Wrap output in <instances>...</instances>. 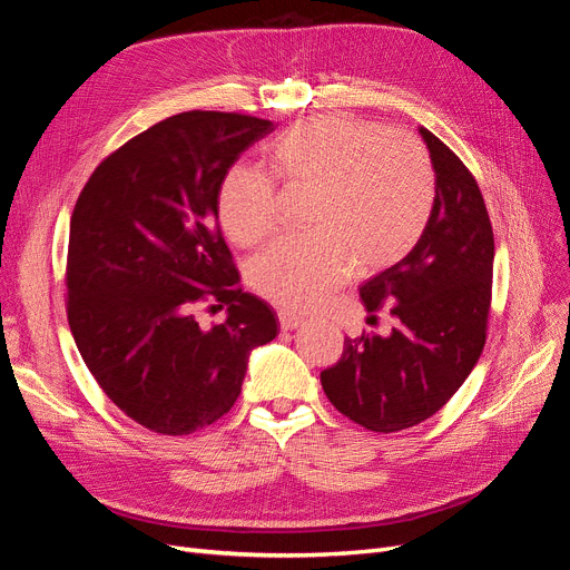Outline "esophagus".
Returning a JSON list of instances; mask_svg holds the SVG:
<instances>
[{
  "label": "esophagus",
  "mask_w": 570,
  "mask_h": 570,
  "mask_svg": "<svg viewBox=\"0 0 570 570\" xmlns=\"http://www.w3.org/2000/svg\"><path fill=\"white\" fill-rule=\"evenodd\" d=\"M278 321H281L283 331H295V327H299L304 323V318L297 312H289V308H281Z\"/></svg>",
  "instance_id": "1"
}]
</instances>
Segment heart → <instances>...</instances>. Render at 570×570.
<instances>
[{"instance_id":"1","label":"heart","mask_w":570,"mask_h":570,"mask_svg":"<svg viewBox=\"0 0 570 570\" xmlns=\"http://www.w3.org/2000/svg\"><path fill=\"white\" fill-rule=\"evenodd\" d=\"M271 174L292 193L314 195L304 239H278L258 254L249 281L289 308L314 304L350 271L375 273L419 245L435 212L438 178L428 149L406 132L350 114L292 126L266 149ZM218 216L237 245L275 228V185L264 170L233 166L218 185Z\"/></svg>"}]
</instances>
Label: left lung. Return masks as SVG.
<instances>
[{
  "label": "left lung",
  "mask_w": 570,
  "mask_h": 570,
  "mask_svg": "<svg viewBox=\"0 0 570 570\" xmlns=\"http://www.w3.org/2000/svg\"><path fill=\"white\" fill-rule=\"evenodd\" d=\"M435 166L438 197L419 245L361 285V302L387 308L390 335L344 337L321 373L331 404L373 433H396L438 413L478 364L488 337L494 235L469 168L421 128Z\"/></svg>",
  "instance_id": "left-lung-1"
}]
</instances>
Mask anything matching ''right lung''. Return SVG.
Here are the masks:
<instances>
[{"instance_id":"add662e5","label":"right lung","mask_w":570,"mask_h":570,"mask_svg":"<svg viewBox=\"0 0 570 570\" xmlns=\"http://www.w3.org/2000/svg\"><path fill=\"white\" fill-rule=\"evenodd\" d=\"M271 120L185 111L135 135L85 183L71 216L66 314L99 387L159 435H189L237 402L249 352L278 335L239 287L218 226V185ZM204 301L229 318L202 328Z\"/></svg>"}]
</instances>
